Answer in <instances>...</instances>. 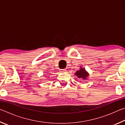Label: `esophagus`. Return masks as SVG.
I'll use <instances>...</instances> for the list:
<instances>
[{
	"mask_svg": "<svg viewBox=\"0 0 125 125\" xmlns=\"http://www.w3.org/2000/svg\"><path fill=\"white\" fill-rule=\"evenodd\" d=\"M60 72H66V69H60Z\"/></svg>",
	"mask_w": 125,
	"mask_h": 125,
	"instance_id": "34e87169",
	"label": "esophagus"
}]
</instances>
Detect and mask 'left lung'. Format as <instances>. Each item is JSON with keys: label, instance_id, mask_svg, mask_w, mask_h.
<instances>
[{"label": "left lung", "instance_id": "obj_1", "mask_svg": "<svg viewBox=\"0 0 125 125\" xmlns=\"http://www.w3.org/2000/svg\"><path fill=\"white\" fill-rule=\"evenodd\" d=\"M75 75L81 80H87L88 77H89V74L85 70L84 68L80 66L79 70L77 71L75 73Z\"/></svg>", "mask_w": 125, "mask_h": 125}]
</instances>
